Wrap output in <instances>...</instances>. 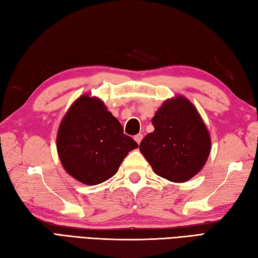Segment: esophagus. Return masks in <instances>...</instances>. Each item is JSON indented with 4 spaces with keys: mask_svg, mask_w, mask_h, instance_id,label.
<instances>
[{
    "mask_svg": "<svg viewBox=\"0 0 258 258\" xmlns=\"http://www.w3.org/2000/svg\"><path fill=\"white\" fill-rule=\"evenodd\" d=\"M143 138H144L143 134H138V135L135 136V140H136V143L138 144V145L141 143V140H143Z\"/></svg>",
    "mask_w": 258,
    "mask_h": 258,
    "instance_id": "34e87169",
    "label": "esophagus"
}]
</instances>
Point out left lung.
<instances>
[{
	"instance_id": "left-lung-1",
	"label": "left lung",
	"mask_w": 258,
	"mask_h": 258,
	"mask_svg": "<svg viewBox=\"0 0 258 258\" xmlns=\"http://www.w3.org/2000/svg\"><path fill=\"white\" fill-rule=\"evenodd\" d=\"M155 130L139 149L157 175L185 182L201 171L212 149L209 131L196 107L183 96L167 99L151 120Z\"/></svg>"
}]
</instances>
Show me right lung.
Returning a JSON list of instances; mask_svg holds the SVG:
<instances>
[{"mask_svg": "<svg viewBox=\"0 0 258 258\" xmlns=\"http://www.w3.org/2000/svg\"><path fill=\"white\" fill-rule=\"evenodd\" d=\"M138 148L123 134L101 99L82 94L68 110L56 134L57 156L64 170L85 185L110 179L129 151Z\"/></svg>", "mask_w": 258, "mask_h": 258, "instance_id": "right-lung-1", "label": "right lung"}]
</instances>
